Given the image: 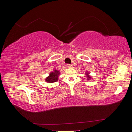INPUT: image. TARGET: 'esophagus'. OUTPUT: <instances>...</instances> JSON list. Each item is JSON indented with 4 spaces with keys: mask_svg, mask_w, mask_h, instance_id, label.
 Here are the masks:
<instances>
[{
    "mask_svg": "<svg viewBox=\"0 0 132 132\" xmlns=\"http://www.w3.org/2000/svg\"><path fill=\"white\" fill-rule=\"evenodd\" d=\"M67 65V67H68V68H72L73 67V65L72 64H68Z\"/></svg>",
    "mask_w": 132,
    "mask_h": 132,
    "instance_id": "34e87169",
    "label": "esophagus"
}]
</instances>
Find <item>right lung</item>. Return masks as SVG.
Segmentation results:
<instances>
[{
    "mask_svg": "<svg viewBox=\"0 0 132 132\" xmlns=\"http://www.w3.org/2000/svg\"><path fill=\"white\" fill-rule=\"evenodd\" d=\"M59 74V72L57 70H54V72H52L48 77L46 80L47 82L49 83H52L57 81L58 75Z\"/></svg>",
    "mask_w": 132,
    "mask_h": 132,
    "instance_id": "1",
    "label": "right lung"
}]
</instances>
